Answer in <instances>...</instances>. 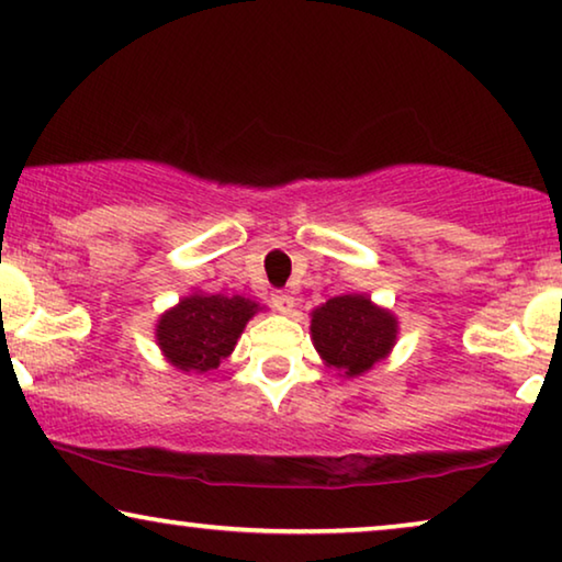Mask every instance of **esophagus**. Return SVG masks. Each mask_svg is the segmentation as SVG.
<instances>
[{
	"label": "esophagus",
	"instance_id": "obj_1",
	"mask_svg": "<svg viewBox=\"0 0 562 562\" xmlns=\"http://www.w3.org/2000/svg\"><path fill=\"white\" fill-rule=\"evenodd\" d=\"M271 306L279 311V314H291L293 306H296V299H293L289 291H276L271 293Z\"/></svg>",
	"mask_w": 562,
	"mask_h": 562
}]
</instances>
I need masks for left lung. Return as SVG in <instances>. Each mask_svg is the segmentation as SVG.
Returning a JSON list of instances; mask_svg holds the SVG:
<instances>
[{
  "label": "left lung",
  "mask_w": 562,
  "mask_h": 562,
  "mask_svg": "<svg viewBox=\"0 0 562 562\" xmlns=\"http://www.w3.org/2000/svg\"><path fill=\"white\" fill-rule=\"evenodd\" d=\"M311 339L326 367L359 376L392 351L396 318L364 293H344L311 311Z\"/></svg>",
  "instance_id": "obj_1"
}]
</instances>
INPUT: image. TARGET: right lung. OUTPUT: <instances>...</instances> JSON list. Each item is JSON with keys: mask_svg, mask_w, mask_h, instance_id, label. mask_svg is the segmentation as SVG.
<instances>
[{"mask_svg": "<svg viewBox=\"0 0 562 562\" xmlns=\"http://www.w3.org/2000/svg\"><path fill=\"white\" fill-rule=\"evenodd\" d=\"M256 311L261 306L244 296L191 293L160 316L155 339L176 369L209 374L231 357Z\"/></svg>", "mask_w": 562, "mask_h": 562, "instance_id": "obj_1", "label": "right lung"}]
</instances>
